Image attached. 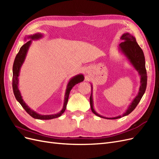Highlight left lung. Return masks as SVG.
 I'll use <instances>...</instances> for the list:
<instances>
[{"instance_id": "left-lung-1", "label": "left lung", "mask_w": 159, "mask_h": 159, "mask_svg": "<svg viewBox=\"0 0 159 159\" xmlns=\"http://www.w3.org/2000/svg\"><path fill=\"white\" fill-rule=\"evenodd\" d=\"M120 39L122 40V43L119 45V50L127 58L134 69L138 72L140 76V85L139 87V93L136 97L133 99L126 111L122 114L115 117H105L99 115L95 111L93 107V85H91V94L90 97V105L91 111L97 116L107 119H117L122 116H125L129 115L133 111V110L137 106L140 99L142 98L143 94L145 93L147 84V75L146 67H145V58L143 50L139 47L137 43L135 37L129 33H125L121 36Z\"/></svg>"}]
</instances>
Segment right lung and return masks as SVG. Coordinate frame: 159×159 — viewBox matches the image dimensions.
Masks as SVG:
<instances>
[{
    "label": "right lung",
    "mask_w": 159,
    "mask_h": 159,
    "mask_svg": "<svg viewBox=\"0 0 159 159\" xmlns=\"http://www.w3.org/2000/svg\"><path fill=\"white\" fill-rule=\"evenodd\" d=\"M43 34L41 33H39L34 34L26 36V37H25V40H26V39L29 40L26 42V43H25L20 47L19 52H18V54H16V56L15 57L14 64H13V67H12V89H13V93H14L15 97L16 99L17 100V101L20 104L21 106L23 107L24 109L26 111V112L28 113L29 115H30L32 117L34 118V119H40V120H49V119H55V118L59 117L63 114V112H64L66 110V105L68 102V99H69V94H70V91L71 90V89H72V87H73L75 85L83 81L84 78V76L83 74H79V75H77L76 76H74L73 77H72V78L69 80V83H68L67 86H66V92H65V99H64V103H63V107H62V110L59 112L57 113V114H54V115H43L39 114V113H37L34 110H32L31 108L25 103V102L23 101V99H22V97L21 96L20 92L19 89V76L20 75V68H21L22 64H23L25 62L27 52H28L29 47L30 46V44H32V41L34 40H39L40 39L43 38Z\"/></svg>",
    "instance_id": "1"
}]
</instances>
